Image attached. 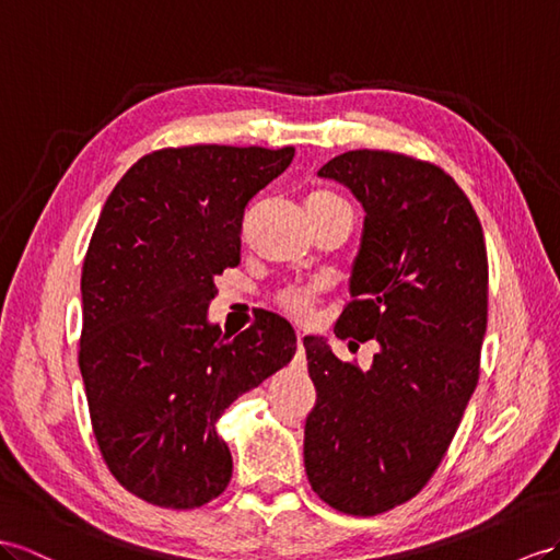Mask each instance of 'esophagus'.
<instances>
[{
  "label": "esophagus",
  "instance_id": "obj_1",
  "mask_svg": "<svg viewBox=\"0 0 560 560\" xmlns=\"http://www.w3.org/2000/svg\"><path fill=\"white\" fill-rule=\"evenodd\" d=\"M303 338H305V334H300V331H298V354H295V360H293V364H295L298 369H303V366H305V348H303Z\"/></svg>",
  "mask_w": 560,
  "mask_h": 560
}]
</instances>
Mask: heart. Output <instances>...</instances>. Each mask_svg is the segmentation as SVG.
Segmentation results:
<instances>
[{"instance_id": "heart-1", "label": "heart", "mask_w": 560, "mask_h": 560, "mask_svg": "<svg viewBox=\"0 0 560 560\" xmlns=\"http://www.w3.org/2000/svg\"><path fill=\"white\" fill-rule=\"evenodd\" d=\"M328 198H336L334 194H326V191H314L307 196V203H312V200H328ZM279 305L291 312L293 317L298 319H307L310 312H312V305H314V289H289L283 291L279 295Z\"/></svg>"}]
</instances>
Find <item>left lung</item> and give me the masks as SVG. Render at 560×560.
<instances>
[{
  "label": "left lung",
  "mask_w": 560,
  "mask_h": 560,
  "mask_svg": "<svg viewBox=\"0 0 560 560\" xmlns=\"http://www.w3.org/2000/svg\"><path fill=\"white\" fill-rule=\"evenodd\" d=\"M319 177L364 208L352 300L338 338L376 340L369 371L303 340L317 405L305 470L328 506L378 515L433 478L480 376L487 250L476 210L442 167L393 151H348Z\"/></svg>",
  "instance_id": "1"
}]
</instances>
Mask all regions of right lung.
I'll use <instances>...</instances> for the list:
<instances>
[{
  "label": "right lung",
  "mask_w": 560,
  "mask_h": 560,
  "mask_svg": "<svg viewBox=\"0 0 560 560\" xmlns=\"http://www.w3.org/2000/svg\"><path fill=\"white\" fill-rule=\"evenodd\" d=\"M293 147L161 149L106 198L82 265L80 371L94 438L127 492L196 509L224 492L232 454L214 423L295 354L275 312L236 338L208 322L214 277L241 260L248 200Z\"/></svg>",
  "instance_id": "1"
}]
</instances>
